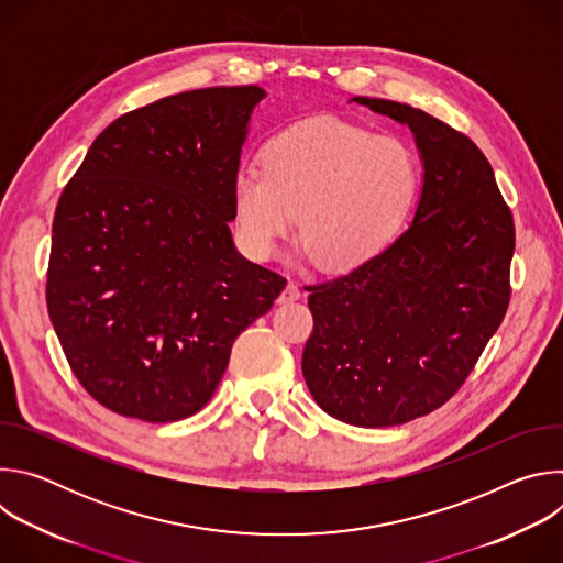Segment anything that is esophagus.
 I'll list each match as a JSON object with an SVG mask.
<instances>
[{"label":"esophagus","mask_w":563,"mask_h":563,"mask_svg":"<svg viewBox=\"0 0 563 563\" xmlns=\"http://www.w3.org/2000/svg\"><path fill=\"white\" fill-rule=\"evenodd\" d=\"M300 296H302L300 287H298L296 283H291V280H289V283L285 285V289L280 291V296H278V302H280V305H287V302H294V300H298Z\"/></svg>","instance_id":"obj_1"}]
</instances>
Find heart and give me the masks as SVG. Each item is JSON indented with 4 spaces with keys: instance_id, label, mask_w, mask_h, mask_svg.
<instances>
[{
    "instance_id": "obj_1",
    "label": "heart",
    "mask_w": 563,
    "mask_h": 563,
    "mask_svg": "<svg viewBox=\"0 0 563 563\" xmlns=\"http://www.w3.org/2000/svg\"><path fill=\"white\" fill-rule=\"evenodd\" d=\"M415 194L417 163L404 142L318 115L276 133L263 167L235 172L233 211L254 258H272L300 220L305 254L343 274L387 247Z\"/></svg>"
}]
</instances>
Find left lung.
Segmentation results:
<instances>
[{
	"label": "left lung",
	"instance_id": "8db88e82",
	"mask_svg": "<svg viewBox=\"0 0 563 563\" xmlns=\"http://www.w3.org/2000/svg\"><path fill=\"white\" fill-rule=\"evenodd\" d=\"M350 102L412 131L421 196L410 227L376 258L309 287L302 376L330 417L387 428L441 408L499 330L515 222L470 137L408 104Z\"/></svg>",
	"mask_w": 563,
	"mask_h": 563
}]
</instances>
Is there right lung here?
I'll use <instances>...</instances> for the list:
<instances>
[{
    "label": "right lung",
    "mask_w": 563,
    "mask_h": 563,
    "mask_svg": "<svg viewBox=\"0 0 563 563\" xmlns=\"http://www.w3.org/2000/svg\"><path fill=\"white\" fill-rule=\"evenodd\" d=\"M261 87L163 98L111 122L53 220L46 302L66 361L104 408L196 415L240 332L285 278L238 254L233 178Z\"/></svg>",
    "instance_id": "right-lung-1"
}]
</instances>
